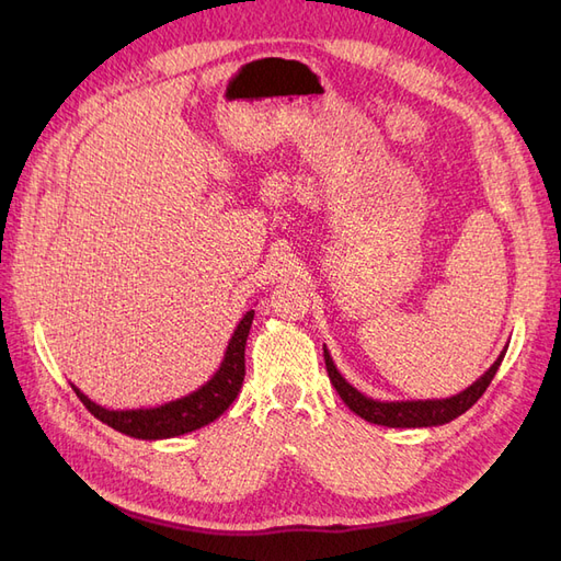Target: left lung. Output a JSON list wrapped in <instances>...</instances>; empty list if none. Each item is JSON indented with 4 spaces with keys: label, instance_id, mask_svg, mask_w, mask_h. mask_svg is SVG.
Returning <instances> with one entry per match:
<instances>
[{
    "label": "left lung",
    "instance_id": "1",
    "mask_svg": "<svg viewBox=\"0 0 561 561\" xmlns=\"http://www.w3.org/2000/svg\"><path fill=\"white\" fill-rule=\"evenodd\" d=\"M507 346L501 351L499 358L494 360L484 375L470 383L461 393H456L451 398L443 400H398V402H381L375 398H367L360 393L358 388H353L344 377L342 371L336 369L332 355L328 346H322V355H325V367H328V377L332 386L336 388L339 398L346 402L351 412L358 414L360 419L377 423V426H388V428H431V426H443V423L454 421L456 416L466 414L470 407L482 398L484 390L489 388L491 379L496 377V371L505 358Z\"/></svg>",
    "mask_w": 561,
    "mask_h": 561
}]
</instances>
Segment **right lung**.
Returning a JSON list of instances; mask_svg holds the SVG:
<instances>
[{
    "mask_svg": "<svg viewBox=\"0 0 561 561\" xmlns=\"http://www.w3.org/2000/svg\"><path fill=\"white\" fill-rule=\"evenodd\" d=\"M254 311H248L239 325H236L225 358L219 363L215 375L190 396L163 402L157 407H140V410H107V407L93 402L89 396L72 383L77 398L87 404V410L107 423L110 428L138 439H168L184 433H194L208 426L222 416L229 404L241 393L245 377V342L252 328Z\"/></svg>",
    "mask_w": 561,
    "mask_h": 561,
    "instance_id": "right-lung-1",
    "label": "right lung"
}]
</instances>
